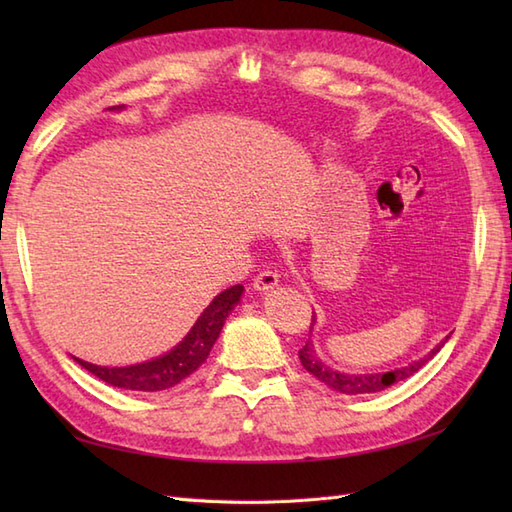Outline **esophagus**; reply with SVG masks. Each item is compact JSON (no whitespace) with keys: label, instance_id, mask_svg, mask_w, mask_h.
I'll use <instances>...</instances> for the list:
<instances>
[{"label":"esophagus","instance_id":"obj_1","mask_svg":"<svg viewBox=\"0 0 512 512\" xmlns=\"http://www.w3.org/2000/svg\"><path fill=\"white\" fill-rule=\"evenodd\" d=\"M277 281H279V275L275 273V270L264 268V270H259V273L255 275L253 288L255 290H270V288L277 286Z\"/></svg>","mask_w":512,"mask_h":512}]
</instances>
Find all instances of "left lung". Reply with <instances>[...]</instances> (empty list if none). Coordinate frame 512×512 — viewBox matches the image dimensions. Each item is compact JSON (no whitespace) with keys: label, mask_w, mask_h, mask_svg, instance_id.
<instances>
[{"label":"left lung","mask_w":512,"mask_h":512,"mask_svg":"<svg viewBox=\"0 0 512 512\" xmlns=\"http://www.w3.org/2000/svg\"><path fill=\"white\" fill-rule=\"evenodd\" d=\"M447 339H449V336H447ZM442 345H444V343L436 345L427 356L418 358V361H413L411 365L394 369V372H385V374H341V372H334V369L325 367V365L319 361L317 354H314V350H312L310 341L299 350V361H301V365L306 367L314 378H319L321 383H325V385H328V387L334 389V391H341V394H347V396H354V394H374V391L385 389V387H389V385L398 383V380H405V378L416 374L422 365H427V363L431 361V358L440 352Z\"/></svg>","instance_id":"left-lung-1"}]
</instances>
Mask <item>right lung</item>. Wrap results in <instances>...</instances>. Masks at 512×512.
Segmentation results:
<instances>
[{
    "label": "right lung",
    "mask_w": 512,
    "mask_h": 512,
    "mask_svg": "<svg viewBox=\"0 0 512 512\" xmlns=\"http://www.w3.org/2000/svg\"><path fill=\"white\" fill-rule=\"evenodd\" d=\"M244 286L226 288L222 295H217L211 306L202 312V317L195 321L191 332L184 336L182 343L165 356L154 358L149 363L129 365V367H101L92 365L76 358V363L88 369L94 376H99L105 383L121 389H136V391H160L178 385L180 380L191 376L206 358L213 343L220 336L222 325L228 317V312L235 308V303L242 297Z\"/></svg>",
    "instance_id": "1"
}]
</instances>
